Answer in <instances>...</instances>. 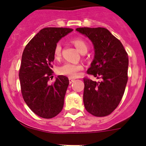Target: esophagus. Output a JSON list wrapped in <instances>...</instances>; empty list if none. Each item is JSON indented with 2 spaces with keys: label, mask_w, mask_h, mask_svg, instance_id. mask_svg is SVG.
<instances>
[{
  "label": "esophagus",
  "mask_w": 146,
  "mask_h": 146,
  "mask_svg": "<svg viewBox=\"0 0 146 146\" xmlns=\"http://www.w3.org/2000/svg\"><path fill=\"white\" fill-rule=\"evenodd\" d=\"M74 79L73 78H69V82H70V84H71V83H73V82H74Z\"/></svg>",
  "instance_id": "1"
}]
</instances>
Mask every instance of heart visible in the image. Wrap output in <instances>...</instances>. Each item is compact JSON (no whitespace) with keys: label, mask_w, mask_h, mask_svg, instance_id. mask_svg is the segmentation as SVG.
Wrapping results in <instances>:
<instances>
[{"label":"heart","mask_w":146,"mask_h":146,"mask_svg":"<svg viewBox=\"0 0 146 146\" xmlns=\"http://www.w3.org/2000/svg\"><path fill=\"white\" fill-rule=\"evenodd\" d=\"M72 42L81 54L83 52H87L88 44L82 38H75L72 40ZM61 51H62V45L61 42H58L56 44L54 49V56L56 58H59L61 57ZM83 65L81 64L66 62L57 68V72L60 75L68 76L70 78H76L78 76L79 73L83 70Z\"/></svg>","instance_id":"b5f03b06"}]
</instances>
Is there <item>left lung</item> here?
<instances>
[{"mask_svg": "<svg viewBox=\"0 0 146 146\" xmlns=\"http://www.w3.org/2000/svg\"><path fill=\"white\" fill-rule=\"evenodd\" d=\"M95 48V57L87 73L102 81L84 78L85 108L95 117L111 114L120 103L128 81V54L121 42L104 27H79Z\"/></svg>", "mask_w": 146, "mask_h": 146, "instance_id": "obj_1", "label": "left lung"}]
</instances>
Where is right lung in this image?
I'll return each mask as SVG.
<instances>
[{
    "instance_id": "right-lung-1",
    "label": "right lung",
    "mask_w": 146,
    "mask_h": 146,
    "mask_svg": "<svg viewBox=\"0 0 146 146\" xmlns=\"http://www.w3.org/2000/svg\"><path fill=\"white\" fill-rule=\"evenodd\" d=\"M73 29L46 27L41 29L26 45L20 65L19 78L23 98L35 114L51 119L62 110L69 84L68 78L58 76L53 84L52 62L56 44Z\"/></svg>"
}]
</instances>
